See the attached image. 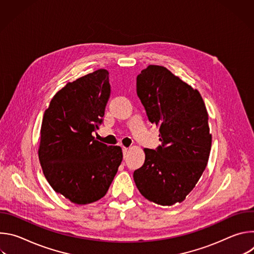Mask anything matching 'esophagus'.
Returning <instances> with one entry per match:
<instances>
[{
	"instance_id": "34e87169",
	"label": "esophagus",
	"mask_w": 254,
	"mask_h": 254,
	"mask_svg": "<svg viewBox=\"0 0 254 254\" xmlns=\"http://www.w3.org/2000/svg\"><path fill=\"white\" fill-rule=\"evenodd\" d=\"M127 150H128V148H127V147H123V153H124V155H126V154L127 153Z\"/></svg>"
}]
</instances>
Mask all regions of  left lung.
I'll use <instances>...</instances> for the list:
<instances>
[{
	"mask_svg": "<svg viewBox=\"0 0 254 254\" xmlns=\"http://www.w3.org/2000/svg\"><path fill=\"white\" fill-rule=\"evenodd\" d=\"M136 93L161 146L143 149L146 159L133 172L139 193L151 202L172 206L185 200L201 178L210 155L208 113L197 89L164 66L149 65L136 77Z\"/></svg>",
	"mask_w": 254,
	"mask_h": 254,
	"instance_id": "left-lung-1",
	"label": "left lung"
}]
</instances>
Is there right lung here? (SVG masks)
I'll use <instances>...</instances> for the list:
<instances>
[{"label":"right lung","instance_id":"add662e5","mask_svg":"<svg viewBox=\"0 0 254 254\" xmlns=\"http://www.w3.org/2000/svg\"><path fill=\"white\" fill-rule=\"evenodd\" d=\"M108 71L98 69L68 82L44 113L38 149L49 185L70 202L86 205L101 199L123 161L119 146L94 138L111 95Z\"/></svg>","mask_w":254,"mask_h":254}]
</instances>
